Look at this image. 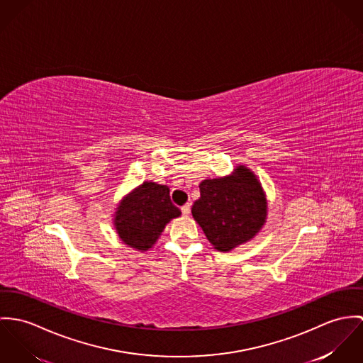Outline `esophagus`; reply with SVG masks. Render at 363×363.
<instances>
[{
    "mask_svg": "<svg viewBox=\"0 0 363 363\" xmlns=\"http://www.w3.org/2000/svg\"><path fill=\"white\" fill-rule=\"evenodd\" d=\"M181 210H182V214H184V216H189V213H191V204H189V203L184 204V206L181 207Z\"/></svg>",
    "mask_w": 363,
    "mask_h": 363,
    "instance_id": "obj_1",
    "label": "esophagus"
}]
</instances>
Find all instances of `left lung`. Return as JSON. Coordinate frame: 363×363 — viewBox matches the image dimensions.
I'll return each instance as SVG.
<instances>
[{"label":"left lung","instance_id":"1","mask_svg":"<svg viewBox=\"0 0 363 363\" xmlns=\"http://www.w3.org/2000/svg\"><path fill=\"white\" fill-rule=\"evenodd\" d=\"M192 216L220 252L252 241L267 220L266 192L255 172L238 164L230 175L201 181Z\"/></svg>","mask_w":363,"mask_h":363}]
</instances>
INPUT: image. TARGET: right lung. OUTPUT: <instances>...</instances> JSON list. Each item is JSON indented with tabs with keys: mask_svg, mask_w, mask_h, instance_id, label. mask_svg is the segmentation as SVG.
<instances>
[{
	"mask_svg": "<svg viewBox=\"0 0 363 363\" xmlns=\"http://www.w3.org/2000/svg\"><path fill=\"white\" fill-rule=\"evenodd\" d=\"M179 216L181 210L169 199V188L145 181L120 201L113 224L126 246L146 252L155 246L165 225Z\"/></svg>",
	"mask_w": 363,
	"mask_h": 363,
	"instance_id": "right-lung-1",
	"label": "right lung"
}]
</instances>
